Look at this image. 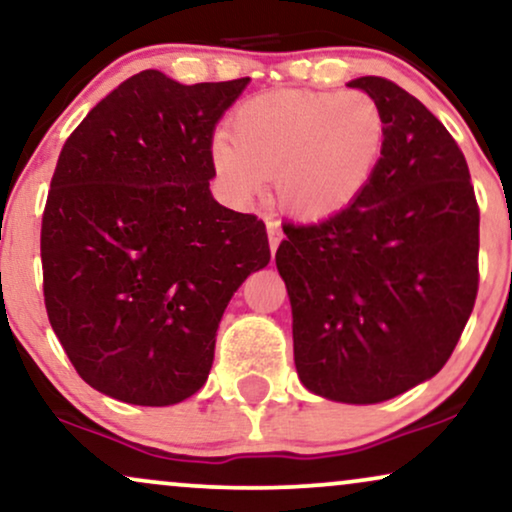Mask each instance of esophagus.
<instances>
[{"instance_id": "34e87169", "label": "esophagus", "mask_w": 512, "mask_h": 512, "mask_svg": "<svg viewBox=\"0 0 512 512\" xmlns=\"http://www.w3.org/2000/svg\"><path fill=\"white\" fill-rule=\"evenodd\" d=\"M267 234H269V248H271V255H274L278 243H281L283 238V231H281V224L276 222V219H269L267 222Z\"/></svg>"}]
</instances>
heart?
I'll use <instances>...</instances> for the list:
<instances>
[{"instance_id": "heart-1", "label": "heart", "mask_w": 512, "mask_h": 512, "mask_svg": "<svg viewBox=\"0 0 512 512\" xmlns=\"http://www.w3.org/2000/svg\"><path fill=\"white\" fill-rule=\"evenodd\" d=\"M234 139L212 141V163L238 196L274 172L278 203L300 217H328L364 191L383 155L387 120L364 92H281L248 99L234 113Z\"/></svg>"}]
</instances>
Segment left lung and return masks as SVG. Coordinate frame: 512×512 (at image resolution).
Listing matches in <instances>:
<instances>
[{
    "label": "left lung",
    "instance_id": "obj_1",
    "mask_svg": "<svg viewBox=\"0 0 512 512\" xmlns=\"http://www.w3.org/2000/svg\"><path fill=\"white\" fill-rule=\"evenodd\" d=\"M349 87L383 108V155L347 208L283 224L276 267L302 385L378 404L437 375L461 340L480 286V208L463 151L416 96L373 75Z\"/></svg>",
    "mask_w": 512,
    "mask_h": 512
}]
</instances>
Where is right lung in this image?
<instances>
[{
	"label": "right lung",
	"instance_id": "obj_1",
	"mask_svg": "<svg viewBox=\"0 0 512 512\" xmlns=\"http://www.w3.org/2000/svg\"><path fill=\"white\" fill-rule=\"evenodd\" d=\"M248 82L144 70L61 148L42 215L44 304L70 364L108 397L196 394L231 295L269 264L262 219L210 193L215 125Z\"/></svg>",
	"mask_w": 512,
	"mask_h": 512
}]
</instances>
